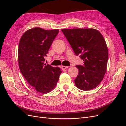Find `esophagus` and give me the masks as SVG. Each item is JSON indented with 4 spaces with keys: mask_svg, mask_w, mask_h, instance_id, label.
Returning <instances> with one entry per match:
<instances>
[{
    "mask_svg": "<svg viewBox=\"0 0 126 126\" xmlns=\"http://www.w3.org/2000/svg\"><path fill=\"white\" fill-rule=\"evenodd\" d=\"M69 66H62V69L63 70H64V69H67V68H69Z\"/></svg>",
    "mask_w": 126,
    "mask_h": 126,
    "instance_id": "1",
    "label": "esophagus"
}]
</instances>
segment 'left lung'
I'll list each match as a JSON object with an SVG mask.
<instances>
[{
  "label": "left lung",
  "mask_w": 126,
  "mask_h": 126,
  "mask_svg": "<svg viewBox=\"0 0 126 126\" xmlns=\"http://www.w3.org/2000/svg\"><path fill=\"white\" fill-rule=\"evenodd\" d=\"M76 56L80 55L83 66L77 65L79 73L75 79L76 86L82 90L97 87L107 70L108 50L106 41L98 30L93 28L63 29Z\"/></svg>",
  "instance_id": "obj_1"
}]
</instances>
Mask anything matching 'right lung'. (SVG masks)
<instances>
[{
    "label": "right lung",
    "instance_id": "add662e5",
    "mask_svg": "<svg viewBox=\"0 0 126 126\" xmlns=\"http://www.w3.org/2000/svg\"><path fill=\"white\" fill-rule=\"evenodd\" d=\"M59 29L35 27L22 35L18 46V60L22 75L36 91L45 94L55 88L62 71L44 62Z\"/></svg>",
    "mask_w": 126,
    "mask_h": 126
}]
</instances>
